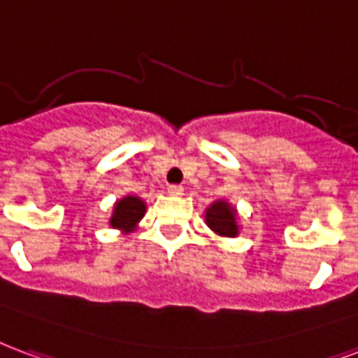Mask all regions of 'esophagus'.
I'll use <instances>...</instances> for the list:
<instances>
[{
  "instance_id": "1",
  "label": "esophagus",
  "mask_w": 358,
  "mask_h": 358,
  "mask_svg": "<svg viewBox=\"0 0 358 358\" xmlns=\"http://www.w3.org/2000/svg\"><path fill=\"white\" fill-rule=\"evenodd\" d=\"M166 193H169V195H174V197H178V195L184 193V187L178 186V184H172V186L166 187Z\"/></svg>"
}]
</instances>
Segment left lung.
Here are the masks:
<instances>
[{
	"mask_svg": "<svg viewBox=\"0 0 358 358\" xmlns=\"http://www.w3.org/2000/svg\"><path fill=\"white\" fill-rule=\"evenodd\" d=\"M206 226L210 227L216 235L222 237H237V210L227 201H214L205 213Z\"/></svg>",
	"mask_w": 358,
	"mask_h": 358,
	"instance_id": "8db88e82",
	"label": "left lung"
}]
</instances>
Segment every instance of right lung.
<instances>
[{
	"label": "right lung",
	"mask_w": 358,
	"mask_h": 358,
	"mask_svg": "<svg viewBox=\"0 0 358 358\" xmlns=\"http://www.w3.org/2000/svg\"><path fill=\"white\" fill-rule=\"evenodd\" d=\"M145 214V203L140 197L134 195H127L123 199H119L113 206V214L110 218V226L121 231H132L136 229L138 222L144 218Z\"/></svg>",
	"instance_id": "obj_1"
}]
</instances>
